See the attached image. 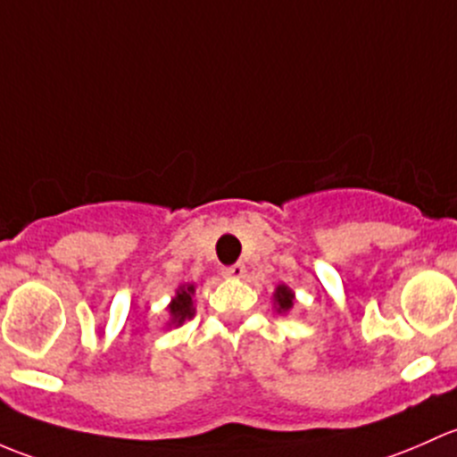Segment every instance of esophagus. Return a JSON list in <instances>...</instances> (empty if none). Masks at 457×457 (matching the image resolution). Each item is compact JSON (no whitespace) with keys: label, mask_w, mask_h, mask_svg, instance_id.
Wrapping results in <instances>:
<instances>
[{"label":"esophagus","mask_w":457,"mask_h":457,"mask_svg":"<svg viewBox=\"0 0 457 457\" xmlns=\"http://www.w3.org/2000/svg\"><path fill=\"white\" fill-rule=\"evenodd\" d=\"M244 275H246V266L244 263H233V266L224 268V277H228V279H242Z\"/></svg>","instance_id":"obj_1"}]
</instances>
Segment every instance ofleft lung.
Instances as JSON below:
<instances>
[{"label": "left lung", "instance_id": "8db88e82", "mask_svg": "<svg viewBox=\"0 0 457 457\" xmlns=\"http://www.w3.org/2000/svg\"><path fill=\"white\" fill-rule=\"evenodd\" d=\"M272 305L279 314H288L295 305V293L286 284H279L272 293Z\"/></svg>", "mask_w": 457, "mask_h": 457}]
</instances>
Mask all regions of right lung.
Wrapping results in <instances>:
<instances>
[{
	"mask_svg": "<svg viewBox=\"0 0 457 457\" xmlns=\"http://www.w3.org/2000/svg\"><path fill=\"white\" fill-rule=\"evenodd\" d=\"M195 284H180L167 305V328H180L182 323L195 317Z\"/></svg>",
	"mask_w": 457,
	"mask_h": 457,
	"instance_id": "1",
	"label": "right lung"
}]
</instances>
